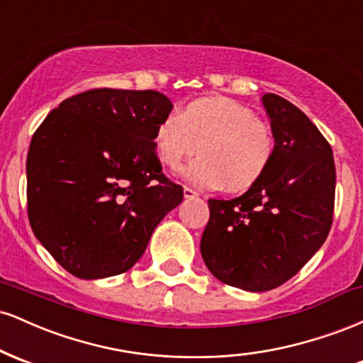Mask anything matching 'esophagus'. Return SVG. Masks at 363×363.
<instances>
[{"label":"esophagus","instance_id":"esophagus-1","mask_svg":"<svg viewBox=\"0 0 363 363\" xmlns=\"http://www.w3.org/2000/svg\"><path fill=\"white\" fill-rule=\"evenodd\" d=\"M198 191H194V189H191V187H184V198L186 199H194V198H198Z\"/></svg>","mask_w":363,"mask_h":363}]
</instances>
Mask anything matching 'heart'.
Wrapping results in <instances>:
<instances>
[{
  "label": "heart",
  "instance_id": "heart-1",
  "mask_svg": "<svg viewBox=\"0 0 363 363\" xmlns=\"http://www.w3.org/2000/svg\"><path fill=\"white\" fill-rule=\"evenodd\" d=\"M153 145L158 160L177 169L199 150L181 176L199 189L244 191L264 176L274 157L273 129L242 104L206 97L170 112L157 124Z\"/></svg>",
  "mask_w": 363,
  "mask_h": 363
}]
</instances>
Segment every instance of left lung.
Segmentation results:
<instances>
[{"mask_svg": "<svg viewBox=\"0 0 363 363\" xmlns=\"http://www.w3.org/2000/svg\"><path fill=\"white\" fill-rule=\"evenodd\" d=\"M274 157L256 184L234 199H208L201 256L225 285L266 291L289 281L331 230L336 169L331 145L280 95H262Z\"/></svg>", "mask_w": 363, "mask_h": 363, "instance_id": "left-lung-1", "label": "left lung"}]
</instances>
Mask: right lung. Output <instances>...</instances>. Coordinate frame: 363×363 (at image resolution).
Segmentation results:
<instances>
[{
	"label": "right lung",
	"instance_id": "obj_1",
	"mask_svg": "<svg viewBox=\"0 0 363 363\" xmlns=\"http://www.w3.org/2000/svg\"><path fill=\"white\" fill-rule=\"evenodd\" d=\"M172 102L155 90L94 89L52 109L27 155V213L39 242L83 280L128 272L184 198L153 133Z\"/></svg>",
	"mask_w": 363,
	"mask_h": 363
}]
</instances>
